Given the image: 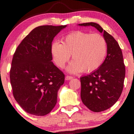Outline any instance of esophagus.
Listing matches in <instances>:
<instances>
[{
  "label": "esophagus",
  "instance_id": "34e87169",
  "mask_svg": "<svg viewBox=\"0 0 134 134\" xmlns=\"http://www.w3.org/2000/svg\"><path fill=\"white\" fill-rule=\"evenodd\" d=\"M72 78H74V77L72 76H69V75H67L65 76V80H72Z\"/></svg>",
  "mask_w": 134,
  "mask_h": 134
}]
</instances>
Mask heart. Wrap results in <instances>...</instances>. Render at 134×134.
I'll return each mask as SVG.
<instances>
[{
    "instance_id": "b5f03b06",
    "label": "heart",
    "mask_w": 134,
    "mask_h": 134,
    "mask_svg": "<svg viewBox=\"0 0 134 134\" xmlns=\"http://www.w3.org/2000/svg\"><path fill=\"white\" fill-rule=\"evenodd\" d=\"M51 53L59 68L65 67L72 55L74 60L67 68L69 72L90 73L97 70L104 62L107 54V43L99 34L77 31L66 35L62 44L53 42Z\"/></svg>"
}]
</instances>
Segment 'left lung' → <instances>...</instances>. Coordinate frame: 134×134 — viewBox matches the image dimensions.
Wrapping results in <instances>:
<instances>
[{"label": "left lung", "mask_w": 134, "mask_h": 134, "mask_svg": "<svg viewBox=\"0 0 134 134\" xmlns=\"http://www.w3.org/2000/svg\"><path fill=\"white\" fill-rule=\"evenodd\" d=\"M91 26L100 32L107 43V55L97 70L80 78L81 99L85 106L94 112L106 110L118 101L124 86L126 69L122 53L116 40L99 24L95 23L79 24Z\"/></svg>", "instance_id": "left-lung-1"}]
</instances>
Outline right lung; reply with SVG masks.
<instances>
[{
    "label": "right lung",
    "instance_id": "add662e5",
    "mask_svg": "<svg viewBox=\"0 0 134 134\" xmlns=\"http://www.w3.org/2000/svg\"><path fill=\"white\" fill-rule=\"evenodd\" d=\"M65 26H41L22 40L12 59L10 78L16 101L27 113L44 116L56 105L65 75L53 62L51 46Z\"/></svg>",
    "mask_w": 134,
    "mask_h": 134
}]
</instances>
